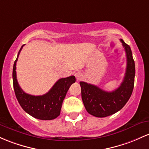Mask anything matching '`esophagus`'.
Returning <instances> with one entry per match:
<instances>
[{"instance_id":"esophagus-1","label":"esophagus","mask_w":149,"mask_h":149,"mask_svg":"<svg viewBox=\"0 0 149 149\" xmlns=\"http://www.w3.org/2000/svg\"><path fill=\"white\" fill-rule=\"evenodd\" d=\"M75 76H76V79H77V81H81V79H82L83 77V74L82 72L81 71H77L76 73H75Z\"/></svg>"}]
</instances>
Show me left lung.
I'll list each match as a JSON object with an SVG mask.
<instances>
[{
	"mask_svg": "<svg viewBox=\"0 0 149 149\" xmlns=\"http://www.w3.org/2000/svg\"><path fill=\"white\" fill-rule=\"evenodd\" d=\"M127 56V68L123 81L115 91L107 92L86 82H80L81 97L86 110L91 115L105 117L120 111L132 95L135 77V63L130 47L120 40Z\"/></svg>",
	"mask_w": 149,
	"mask_h": 149,
	"instance_id": "left-lung-1",
	"label": "left lung"
}]
</instances>
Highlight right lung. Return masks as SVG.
<instances>
[{"instance_id": "1", "label": "right lung", "mask_w": 149, "mask_h": 149, "mask_svg": "<svg viewBox=\"0 0 149 149\" xmlns=\"http://www.w3.org/2000/svg\"><path fill=\"white\" fill-rule=\"evenodd\" d=\"M23 47L22 45L19 51L13 70V88L16 97L22 108L29 115L38 120H54L60 114L63 100L71 85L76 82V78L71 76L61 78L56 81L48 93L42 95L35 96L24 93L19 87L15 71L17 58Z\"/></svg>"}]
</instances>
